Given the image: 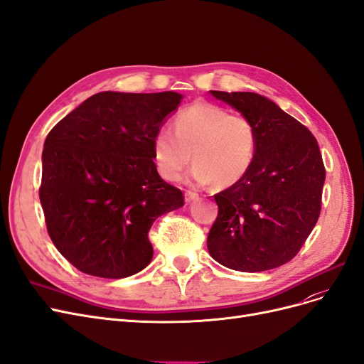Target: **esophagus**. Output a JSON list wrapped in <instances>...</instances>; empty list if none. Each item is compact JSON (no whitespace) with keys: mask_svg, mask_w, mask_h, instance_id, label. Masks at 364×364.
Returning <instances> with one entry per match:
<instances>
[{"mask_svg":"<svg viewBox=\"0 0 364 364\" xmlns=\"http://www.w3.org/2000/svg\"><path fill=\"white\" fill-rule=\"evenodd\" d=\"M198 193L196 192H192V191H186V193H184V199H186V203H192V200H195V199H198Z\"/></svg>","mask_w":364,"mask_h":364,"instance_id":"esophagus-1","label":"esophagus"}]
</instances>
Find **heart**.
Masks as SVG:
<instances>
[{"mask_svg":"<svg viewBox=\"0 0 364 364\" xmlns=\"http://www.w3.org/2000/svg\"><path fill=\"white\" fill-rule=\"evenodd\" d=\"M173 126L175 133L164 129L153 141L156 168L165 180H178L192 153L196 165L191 177L196 184L214 180L220 187L231 186L249 171L257 150V132L247 117L198 102L183 109Z\"/></svg>","mask_w":364,"mask_h":364,"instance_id":"1","label":"heart"}]
</instances>
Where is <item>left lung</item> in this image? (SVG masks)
Here are the masks:
<instances>
[{
	"label": "left lung",
	"mask_w": 364,
	"mask_h": 364,
	"mask_svg": "<svg viewBox=\"0 0 364 364\" xmlns=\"http://www.w3.org/2000/svg\"><path fill=\"white\" fill-rule=\"evenodd\" d=\"M247 117L257 150L240 181L214 195L219 207L207 238L213 259L257 273L289 262L315 228L326 168L312 132L257 92L210 91Z\"/></svg>",
	"instance_id": "obj_1"
}]
</instances>
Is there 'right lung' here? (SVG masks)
Segmentation results:
<instances>
[{"instance_id": "1", "label": "right lung", "mask_w": 364, "mask_h": 364, "mask_svg": "<svg viewBox=\"0 0 364 364\" xmlns=\"http://www.w3.org/2000/svg\"><path fill=\"white\" fill-rule=\"evenodd\" d=\"M181 99L103 91L49 132L38 196L52 243L79 272L123 279L150 264L153 222L184 205L153 157L156 133Z\"/></svg>"}]
</instances>
